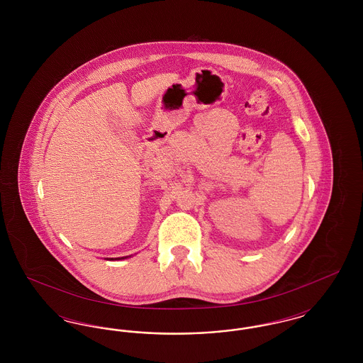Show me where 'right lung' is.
Instances as JSON below:
<instances>
[{"label": "right lung", "mask_w": 363, "mask_h": 363, "mask_svg": "<svg viewBox=\"0 0 363 363\" xmlns=\"http://www.w3.org/2000/svg\"><path fill=\"white\" fill-rule=\"evenodd\" d=\"M128 257H130V256H126V257H118V259H128Z\"/></svg>", "instance_id": "obj_1"}]
</instances>
